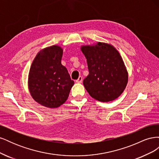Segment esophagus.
<instances>
[{
  "label": "esophagus",
  "mask_w": 159,
  "mask_h": 159,
  "mask_svg": "<svg viewBox=\"0 0 159 159\" xmlns=\"http://www.w3.org/2000/svg\"><path fill=\"white\" fill-rule=\"evenodd\" d=\"M82 81H83V78L81 76H80L79 78H78V79L77 80L75 81L77 83H78V84H80V83H81L82 82Z\"/></svg>",
  "instance_id": "obj_1"
}]
</instances>
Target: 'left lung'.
Instances as JSON below:
<instances>
[{"mask_svg": "<svg viewBox=\"0 0 159 159\" xmlns=\"http://www.w3.org/2000/svg\"><path fill=\"white\" fill-rule=\"evenodd\" d=\"M81 50L89 70L83 84L91 97L102 102L117 99L128 82V72L119 52L111 44L100 42L81 46Z\"/></svg>", "mask_w": 159, "mask_h": 159, "instance_id": "left-lung-1", "label": "left lung"}]
</instances>
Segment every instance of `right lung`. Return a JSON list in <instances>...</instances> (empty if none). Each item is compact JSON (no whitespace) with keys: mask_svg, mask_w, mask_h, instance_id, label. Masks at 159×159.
<instances>
[{"mask_svg":"<svg viewBox=\"0 0 159 159\" xmlns=\"http://www.w3.org/2000/svg\"><path fill=\"white\" fill-rule=\"evenodd\" d=\"M63 49L54 45L41 50L34 59L28 85L34 100L43 106L55 108L65 103L74 81L61 64Z\"/></svg>","mask_w":159,"mask_h":159,"instance_id":"add662e5","label":"right lung"}]
</instances>
